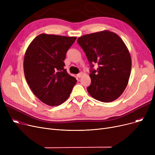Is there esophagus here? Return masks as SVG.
Returning a JSON list of instances; mask_svg holds the SVG:
<instances>
[{"label":"esophagus","mask_w":155,"mask_h":155,"mask_svg":"<svg viewBox=\"0 0 155 155\" xmlns=\"http://www.w3.org/2000/svg\"><path fill=\"white\" fill-rule=\"evenodd\" d=\"M82 75H83V73L81 72V73H78V74H77V77H78V78H80V77H82Z\"/></svg>","instance_id":"esophagus-1"}]
</instances>
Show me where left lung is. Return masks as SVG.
I'll list each match as a JSON object with an SVG mask.
<instances>
[{
  "instance_id": "8db88e82",
  "label": "left lung",
  "mask_w": 155,
  "mask_h": 155,
  "mask_svg": "<svg viewBox=\"0 0 155 155\" xmlns=\"http://www.w3.org/2000/svg\"><path fill=\"white\" fill-rule=\"evenodd\" d=\"M77 43L91 66L89 94L102 102L117 99L127 87L131 70V58L123 41L105 30L81 36ZM95 63L98 64L97 70L93 68Z\"/></svg>"
}]
</instances>
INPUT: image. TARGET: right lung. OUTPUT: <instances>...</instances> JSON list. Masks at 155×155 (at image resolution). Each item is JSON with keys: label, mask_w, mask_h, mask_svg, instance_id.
<instances>
[{"label": "right lung", "mask_w": 155, "mask_h": 155, "mask_svg": "<svg viewBox=\"0 0 155 155\" xmlns=\"http://www.w3.org/2000/svg\"><path fill=\"white\" fill-rule=\"evenodd\" d=\"M76 37L41 34L30 43L24 71L32 92L43 103L57 106L66 101L77 83L64 68V60Z\"/></svg>", "instance_id": "right-lung-1"}]
</instances>
